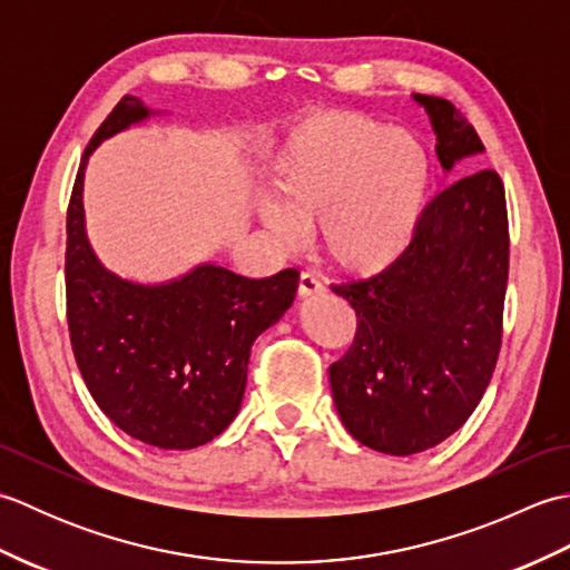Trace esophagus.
Instances as JSON below:
<instances>
[{"label":"esophagus","instance_id":"34e87169","mask_svg":"<svg viewBox=\"0 0 570 570\" xmlns=\"http://www.w3.org/2000/svg\"><path fill=\"white\" fill-rule=\"evenodd\" d=\"M323 292H325V286L316 274L301 272V276H298V294L301 296H316V294H323Z\"/></svg>","mask_w":570,"mask_h":570}]
</instances>
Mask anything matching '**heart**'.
<instances>
[{
    "label": "heart",
    "mask_w": 570,
    "mask_h": 570,
    "mask_svg": "<svg viewBox=\"0 0 570 570\" xmlns=\"http://www.w3.org/2000/svg\"><path fill=\"white\" fill-rule=\"evenodd\" d=\"M259 217L282 245L318 223L323 249L347 272H380L414 239L431 159L404 129L357 112H308L269 164Z\"/></svg>",
    "instance_id": "heart-1"
}]
</instances>
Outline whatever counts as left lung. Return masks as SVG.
<instances>
[{
    "label": "left lung",
    "mask_w": 570,
    "mask_h": 570,
    "mask_svg": "<svg viewBox=\"0 0 570 570\" xmlns=\"http://www.w3.org/2000/svg\"><path fill=\"white\" fill-rule=\"evenodd\" d=\"M451 171L485 147L455 107L414 95ZM510 225L498 171L453 180L421 213L414 239L384 272L335 284L357 316L355 341L333 362L331 390L345 429L386 455L439 445L470 419L502 347Z\"/></svg>",
    "instance_id": "1"
}]
</instances>
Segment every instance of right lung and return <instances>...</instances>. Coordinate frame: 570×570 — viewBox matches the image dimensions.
<instances>
[{
	"instance_id": "add662e5",
	"label": "right lung",
	"mask_w": 570,
	"mask_h": 570,
	"mask_svg": "<svg viewBox=\"0 0 570 570\" xmlns=\"http://www.w3.org/2000/svg\"><path fill=\"white\" fill-rule=\"evenodd\" d=\"M149 115L127 95L82 154L66 225L68 331L78 370L105 416L141 443L188 451L237 416L249 350L294 304L298 272L247 278L200 264L174 282L147 286L105 269L85 237V164L102 139Z\"/></svg>"
}]
</instances>
